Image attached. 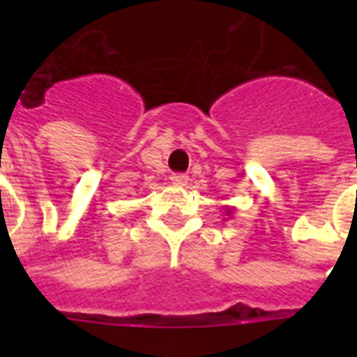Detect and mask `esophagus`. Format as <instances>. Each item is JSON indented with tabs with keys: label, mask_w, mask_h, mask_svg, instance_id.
<instances>
[{
	"label": "esophagus",
	"mask_w": 357,
	"mask_h": 357,
	"mask_svg": "<svg viewBox=\"0 0 357 357\" xmlns=\"http://www.w3.org/2000/svg\"><path fill=\"white\" fill-rule=\"evenodd\" d=\"M170 181H172V185L185 187V185L189 183V176H187V174H172V176H170Z\"/></svg>",
	"instance_id": "1"
}]
</instances>
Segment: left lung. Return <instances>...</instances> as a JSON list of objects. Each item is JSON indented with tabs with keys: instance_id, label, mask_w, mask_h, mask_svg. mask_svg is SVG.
<instances>
[{
	"instance_id": "obj_1",
	"label": "left lung",
	"mask_w": 357,
	"mask_h": 357,
	"mask_svg": "<svg viewBox=\"0 0 357 357\" xmlns=\"http://www.w3.org/2000/svg\"><path fill=\"white\" fill-rule=\"evenodd\" d=\"M234 207H229V206H226L224 207V215H226V217H229V215H234Z\"/></svg>"
}]
</instances>
